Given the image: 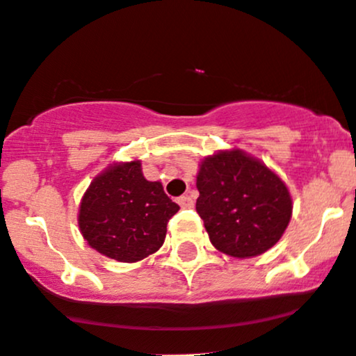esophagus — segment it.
Here are the masks:
<instances>
[{
    "label": "esophagus",
    "instance_id": "esophagus-1",
    "mask_svg": "<svg viewBox=\"0 0 356 356\" xmlns=\"http://www.w3.org/2000/svg\"><path fill=\"white\" fill-rule=\"evenodd\" d=\"M177 202H179V206H181V208H193L194 206V201H193V197L191 196H181L177 199Z\"/></svg>",
    "mask_w": 356,
    "mask_h": 356
}]
</instances>
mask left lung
I'll return each mask as SVG.
<instances>
[{
	"label": "left lung",
	"mask_w": 356,
	"mask_h": 356,
	"mask_svg": "<svg viewBox=\"0 0 356 356\" xmlns=\"http://www.w3.org/2000/svg\"><path fill=\"white\" fill-rule=\"evenodd\" d=\"M196 211L211 243L236 259L261 255L286 232L292 199L282 179L259 159L220 150L201 162Z\"/></svg>",
	"instance_id": "1"
}]
</instances>
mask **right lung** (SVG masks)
<instances>
[{"instance_id":"obj_1","label":"right lung","mask_w":356,"mask_h":356,"mask_svg":"<svg viewBox=\"0 0 356 356\" xmlns=\"http://www.w3.org/2000/svg\"><path fill=\"white\" fill-rule=\"evenodd\" d=\"M177 211L162 184L147 181L140 160H131L113 163L92 179L77 221L89 247L131 264L162 247L167 222Z\"/></svg>"}]
</instances>
